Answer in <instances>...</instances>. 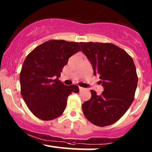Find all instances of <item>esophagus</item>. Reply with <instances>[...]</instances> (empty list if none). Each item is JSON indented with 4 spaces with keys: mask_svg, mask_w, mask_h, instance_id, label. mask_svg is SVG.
Listing matches in <instances>:
<instances>
[{
    "mask_svg": "<svg viewBox=\"0 0 152 152\" xmlns=\"http://www.w3.org/2000/svg\"><path fill=\"white\" fill-rule=\"evenodd\" d=\"M85 89H86V88H83V87L79 86V90H80V91H83V90H85Z\"/></svg>",
    "mask_w": 152,
    "mask_h": 152,
    "instance_id": "esophagus-1",
    "label": "esophagus"
}]
</instances>
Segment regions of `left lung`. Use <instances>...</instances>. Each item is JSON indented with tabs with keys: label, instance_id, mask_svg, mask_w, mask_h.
<instances>
[{
	"label": "left lung",
	"instance_id": "8db88e82",
	"mask_svg": "<svg viewBox=\"0 0 152 152\" xmlns=\"http://www.w3.org/2000/svg\"><path fill=\"white\" fill-rule=\"evenodd\" d=\"M80 46L104 89L99 95L91 90V97L82 105L83 114L96 126H109L133 102L138 83L136 66L132 57L113 43L81 42Z\"/></svg>",
	"mask_w": 152,
	"mask_h": 152
}]
</instances>
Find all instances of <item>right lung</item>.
Instances as JSON below:
<instances>
[{"label":"right lung","instance_id":"right-lung-1","mask_svg":"<svg viewBox=\"0 0 152 152\" xmlns=\"http://www.w3.org/2000/svg\"><path fill=\"white\" fill-rule=\"evenodd\" d=\"M80 50L77 42L50 40L26 56L20 73V93L36 117L50 121L60 116L69 96L79 91L78 86H66L58 78L69 58Z\"/></svg>","mask_w":152,"mask_h":152}]
</instances>
